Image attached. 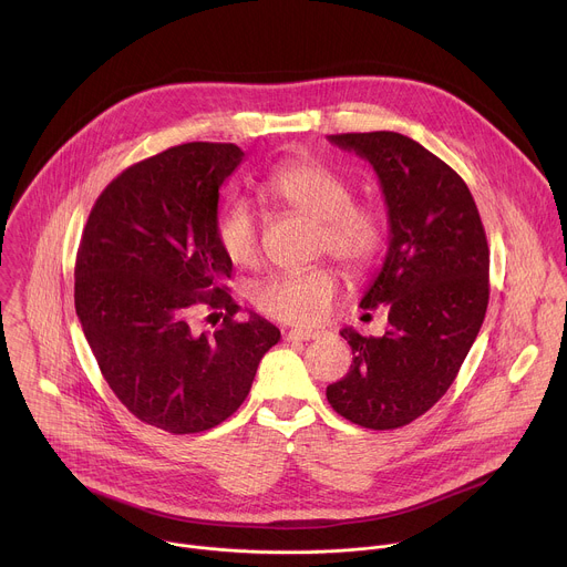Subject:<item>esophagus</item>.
Listing matches in <instances>:
<instances>
[{
  "label": "esophagus",
  "mask_w": 567,
  "mask_h": 567,
  "mask_svg": "<svg viewBox=\"0 0 567 567\" xmlns=\"http://www.w3.org/2000/svg\"><path fill=\"white\" fill-rule=\"evenodd\" d=\"M318 337L316 330H291L287 332V341H313Z\"/></svg>",
  "instance_id": "1"
}]
</instances>
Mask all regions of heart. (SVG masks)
<instances>
[{"mask_svg":"<svg viewBox=\"0 0 567 567\" xmlns=\"http://www.w3.org/2000/svg\"><path fill=\"white\" fill-rule=\"evenodd\" d=\"M265 195L278 206L313 219V254H330L352 274L368 271L385 247V221L372 204L352 202L350 182L318 158H298L274 171ZM217 245L237 267H254L262 254L260 219L247 202H228L215 221ZM339 293V274L332 265L274 274L251 289V302L267 316L311 326L326 318Z\"/></svg>","mask_w":567,"mask_h":567,"instance_id":"1","label":"heart"}]
</instances>
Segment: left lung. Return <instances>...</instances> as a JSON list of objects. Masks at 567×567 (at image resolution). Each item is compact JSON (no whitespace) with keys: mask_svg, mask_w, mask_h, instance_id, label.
Returning <instances> with one entry per match:
<instances>
[{"mask_svg":"<svg viewBox=\"0 0 567 567\" xmlns=\"http://www.w3.org/2000/svg\"><path fill=\"white\" fill-rule=\"evenodd\" d=\"M368 158L390 221V245L361 307L385 305L383 337L346 328L348 374L328 385L332 409L372 431L406 426L444 396L489 305L487 235L464 179L396 132L332 134Z\"/></svg>","mask_w":567,"mask_h":567,"instance_id":"obj_1","label":"left lung"}]
</instances>
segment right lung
<instances>
[{"instance_id": "right-lung-1", "label": "right lung", "mask_w": 567, "mask_h": 567, "mask_svg": "<svg viewBox=\"0 0 567 567\" xmlns=\"http://www.w3.org/2000/svg\"><path fill=\"white\" fill-rule=\"evenodd\" d=\"M233 143H184L123 171L96 199L75 256V313L99 368L141 422L190 435L228 420L247 399L280 330L237 320L217 245L224 179L239 166ZM197 306L223 326L197 336Z\"/></svg>"}]
</instances>
